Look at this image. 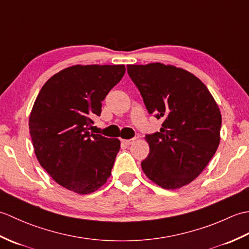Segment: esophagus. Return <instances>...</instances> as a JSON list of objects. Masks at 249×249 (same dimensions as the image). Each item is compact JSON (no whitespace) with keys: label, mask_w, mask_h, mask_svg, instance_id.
I'll return each instance as SVG.
<instances>
[{"label":"esophagus","mask_w":249,"mask_h":249,"mask_svg":"<svg viewBox=\"0 0 249 249\" xmlns=\"http://www.w3.org/2000/svg\"><path fill=\"white\" fill-rule=\"evenodd\" d=\"M122 143L125 144V145H129L131 143H134L135 142V139H122Z\"/></svg>","instance_id":"obj_1"}]
</instances>
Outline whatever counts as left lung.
I'll return each mask as SVG.
<instances>
[{"instance_id": "left-lung-1", "label": "left lung", "mask_w": 249, "mask_h": 249, "mask_svg": "<svg viewBox=\"0 0 249 249\" xmlns=\"http://www.w3.org/2000/svg\"><path fill=\"white\" fill-rule=\"evenodd\" d=\"M149 113L163 119L160 133L146 135L150 153L141 162L152 182L177 189L193 182L220 142L221 114L205 84L173 65H127Z\"/></svg>"}]
</instances>
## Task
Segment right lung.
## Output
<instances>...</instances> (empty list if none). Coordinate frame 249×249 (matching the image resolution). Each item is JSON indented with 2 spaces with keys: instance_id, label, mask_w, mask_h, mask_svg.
I'll use <instances>...</instances> for the list:
<instances>
[{
  "instance_id": "right-lung-1",
  "label": "right lung",
  "mask_w": 249,
  "mask_h": 249,
  "mask_svg": "<svg viewBox=\"0 0 249 249\" xmlns=\"http://www.w3.org/2000/svg\"><path fill=\"white\" fill-rule=\"evenodd\" d=\"M124 73V65H73L52 76L35 99L29 128L37 160L73 193L96 192L110 177L121 142L89 126Z\"/></svg>"
}]
</instances>
